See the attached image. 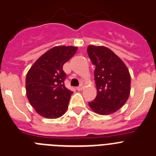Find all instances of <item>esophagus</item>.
I'll use <instances>...</instances> for the list:
<instances>
[{
    "label": "esophagus",
    "mask_w": 156,
    "mask_h": 156,
    "mask_svg": "<svg viewBox=\"0 0 156 156\" xmlns=\"http://www.w3.org/2000/svg\"><path fill=\"white\" fill-rule=\"evenodd\" d=\"M76 89L78 90V91H81V90L83 89V86H82V85H80V86L77 87Z\"/></svg>",
    "instance_id": "1"
}]
</instances>
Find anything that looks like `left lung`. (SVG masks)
Here are the masks:
<instances>
[{
	"label": "left lung",
	"instance_id": "1",
	"mask_svg": "<svg viewBox=\"0 0 156 156\" xmlns=\"http://www.w3.org/2000/svg\"><path fill=\"white\" fill-rule=\"evenodd\" d=\"M87 51L95 66L94 81L97 88V96L88 105L99 115L115 112L124 105L130 94L129 70L124 62L108 48L89 45Z\"/></svg>",
	"mask_w": 156,
	"mask_h": 156
}]
</instances>
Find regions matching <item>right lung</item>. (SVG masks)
I'll return each mask as SVG.
<instances>
[{"label": "right lung", "instance_id": "add662e5", "mask_svg": "<svg viewBox=\"0 0 156 156\" xmlns=\"http://www.w3.org/2000/svg\"><path fill=\"white\" fill-rule=\"evenodd\" d=\"M73 46H57L45 52L32 65L26 76L29 102L40 115L57 119L68 108L73 91L65 85L63 65L76 52Z\"/></svg>", "mask_w": 156, "mask_h": 156}]
</instances>
